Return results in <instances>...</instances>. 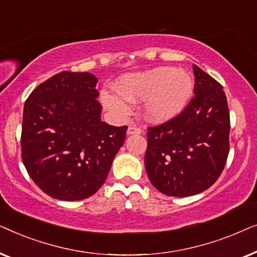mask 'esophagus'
<instances>
[{
	"mask_svg": "<svg viewBox=\"0 0 257 257\" xmlns=\"http://www.w3.org/2000/svg\"><path fill=\"white\" fill-rule=\"evenodd\" d=\"M143 130L138 127V126L136 125H130L128 128H127V135H139V133H142Z\"/></svg>",
	"mask_w": 257,
	"mask_h": 257,
	"instance_id": "esophagus-1",
	"label": "esophagus"
}]
</instances>
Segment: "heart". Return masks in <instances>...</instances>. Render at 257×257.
<instances>
[{
    "mask_svg": "<svg viewBox=\"0 0 257 257\" xmlns=\"http://www.w3.org/2000/svg\"><path fill=\"white\" fill-rule=\"evenodd\" d=\"M193 92V80L181 69L154 68L121 77L115 91H103L101 101L118 117L130 112V101L143 100L144 115L152 121L167 120L184 110Z\"/></svg>",
    "mask_w": 257,
    "mask_h": 257,
    "instance_id": "1",
    "label": "heart"
}]
</instances>
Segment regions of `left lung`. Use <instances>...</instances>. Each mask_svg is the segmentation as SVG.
Segmentation results:
<instances>
[{"mask_svg":"<svg viewBox=\"0 0 257 257\" xmlns=\"http://www.w3.org/2000/svg\"><path fill=\"white\" fill-rule=\"evenodd\" d=\"M194 94L180 113L147 127L145 167L168 196L195 195L222 173L229 153L230 118L221 84L193 64Z\"/></svg>","mask_w":257,"mask_h":257,"instance_id":"1","label":"left lung"}]
</instances>
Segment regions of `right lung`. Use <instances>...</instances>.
<instances>
[{"instance_id": "right-lung-1", "label": "right lung", "mask_w": 257, "mask_h": 257, "mask_svg": "<svg viewBox=\"0 0 257 257\" xmlns=\"http://www.w3.org/2000/svg\"><path fill=\"white\" fill-rule=\"evenodd\" d=\"M97 77L63 71L40 84L24 104L21 150L28 174L64 201L93 195L106 179L127 126L100 120Z\"/></svg>"}]
</instances>
